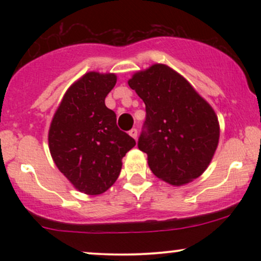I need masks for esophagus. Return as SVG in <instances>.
<instances>
[{
    "label": "esophagus",
    "mask_w": 261,
    "mask_h": 261,
    "mask_svg": "<svg viewBox=\"0 0 261 261\" xmlns=\"http://www.w3.org/2000/svg\"><path fill=\"white\" fill-rule=\"evenodd\" d=\"M128 135H130L133 139L136 140L137 139V130H136V128H131V130L128 131Z\"/></svg>",
    "instance_id": "obj_1"
}]
</instances>
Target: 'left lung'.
<instances>
[{
  "mask_svg": "<svg viewBox=\"0 0 261 261\" xmlns=\"http://www.w3.org/2000/svg\"><path fill=\"white\" fill-rule=\"evenodd\" d=\"M146 106L139 148L152 173L169 184H187L208 167L220 139L215 110L181 74L154 64L128 80Z\"/></svg>",
  "mask_w": 261,
  "mask_h": 261,
  "instance_id": "obj_1",
  "label": "left lung"
}]
</instances>
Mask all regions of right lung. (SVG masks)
Segmentation results:
<instances>
[{
  "label": "right lung",
  "mask_w": 261,
  "mask_h": 261,
  "mask_svg": "<svg viewBox=\"0 0 261 261\" xmlns=\"http://www.w3.org/2000/svg\"><path fill=\"white\" fill-rule=\"evenodd\" d=\"M116 74L87 72L65 93L49 128V148L56 167L87 195L107 191L120 174L122 157L136 145L116 126L106 97Z\"/></svg>",
  "instance_id": "add662e5"
}]
</instances>
